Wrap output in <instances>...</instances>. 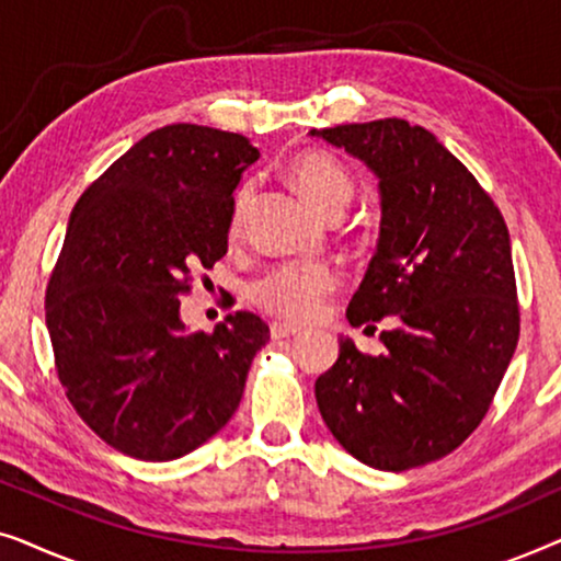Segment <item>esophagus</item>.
<instances>
[{
	"mask_svg": "<svg viewBox=\"0 0 561 561\" xmlns=\"http://www.w3.org/2000/svg\"><path fill=\"white\" fill-rule=\"evenodd\" d=\"M296 334H301V327L288 324V321H273L271 324L273 340H286V336H296Z\"/></svg>",
	"mask_w": 561,
	"mask_h": 561,
	"instance_id": "esophagus-1",
	"label": "esophagus"
}]
</instances>
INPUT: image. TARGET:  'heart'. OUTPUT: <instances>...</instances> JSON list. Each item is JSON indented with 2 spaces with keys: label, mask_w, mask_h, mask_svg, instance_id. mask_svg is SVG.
I'll return each instance as SVG.
<instances>
[{
  "label": "heart",
  "mask_w": 561,
  "mask_h": 561,
  "mask_svg": "<svg viewBox=\"0 0 561 561\" xmlns=\"http://www.w3.org/2000/svg\"><path fill=\"white\" fill-rule=\"evenodd\" d=\"M296 186L304 191L313 206L329 217L342 214L347 206L352 188V175L334 156L324 150H304L288 165ZM252 198V183L244 181L234 191L232 211H229V234L242 229L244 211ZM340 273L327 260H290L271 267L250 283V301L267 313L288 321H309L319 317L327 298L334 294Z\"/></svg>",
  "instance_id": "heart-1"
}]
</instances>
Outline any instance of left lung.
<instances>
[{"instance_id":"8db88e82","label":"left lung","mask_w":561,"mask_h":561,"mask_svg":"<svg viewBox=\"0 0 561 561\" xmlns=\"http://www.w3.org/2000/svg\"><path fill=\"white\" fill-rule=\"evenodd\" d=\"M319 135L380 179L378 252L347 319L373 327L393 317L396 327L380 334L378 357L342 340L340 359L317 380V403L352 457L403 472L457 449L508 370L520 332L508 227L424 127L386 117Z\"/></svg>"}]
</instances>
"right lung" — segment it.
<instances>
[{"mask_svg": "<svg viewBox=\"0 0 561 561\" xmlns=\"http://www.w3.org/2000/svg\"><path fill=\"white\" fill-rule=\"evenodd\" d=\"M257 156L237 133L168 125L73 206L45 288L56 373L76 413L129 457L168 462L211 439L271 340L250 311L196 334L179 317L194 273L227 255L234 188Z\"/></svg>", "mask_w": 561, "mask_h": 561, "instance_id": "1", "label": "right lung"}]
</instances>
